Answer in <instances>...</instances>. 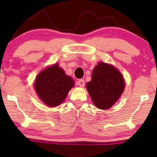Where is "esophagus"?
Segmentation results:
<instances>
[{
  "mask_svg": "<svg viewBox=\"0 0 157 157\" xmlns=\"http://www.w3.org/2000/svg\"><path fill=\"white\" fill-rule=\"evenodd\" d=\"M78 84L80 87H83L85 85V82H84V80H83V79H80V80L78 81Z\"/></svg>",
  "mask_w": 157,
  "mask_h": 157,
  "instance_id": "obj_1",
  "label": "esophagus"
}]
</instances>
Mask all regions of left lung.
<instances>
[{
  "instance_id": "1",
  "label": "left lung",
  "mask_w": 157,
  "mask_h": 157,
  "mask_svg": "<svg viewBox=\"0 0 157 157\" xmlns=\"http://www.w3.org/2000/svg\"><path fill=\"white\" fill-rule=\"evenodd\" d=\"M124 88L125 82L121 72L104 62H99L95 66L91 80L86 83L94 106L103 110L111 108L117 101Z\"/></svg>"
}]
</instances>
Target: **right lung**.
<instances>
[{
    "label": "right lung",
    "instance_id": "1",
    "mask_svg": "<svg viewBox=\"0 0 157 157\" xmlns=\"http://www.w3.org/2000/svg\"><path fill=\"white\" fill-rule=\"evenodd\" d=\"M74 86L73 78L66 76L58 63L41 71L36 76L34 83L38 97L46 106L50 107L61 104Z\"/></svg>",
    "mask_w": 157,
    "mask_h": 157
}]
</instances>
